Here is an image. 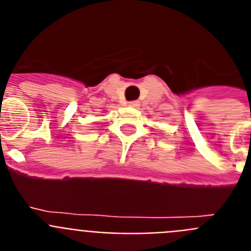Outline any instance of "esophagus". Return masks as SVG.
I'll list each match as a JSON object with an SVG mask.
<instances>
[{"label":"esophagus","mask_w":251,"mask_h":251,"mask_svg":"<svg viewBox=\"0 0 251 251\" xmlns=\"http://www.w3.org/2000/svg\"><path fill=\"white\" fill-rule=\"evenodd\" d=\"M129 106H132V108H138V106H139V101H137V100L129 101Z\"/></svg>","instance_id":"esophagus-1"}]
</instances>
